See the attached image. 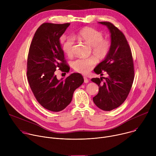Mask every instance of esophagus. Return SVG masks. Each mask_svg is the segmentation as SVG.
<instances>
[{
  "mask_svg": "<svg viewBox=\"0 0 156 156\" xmlns=\"http://www.w3.org/2000/svg\"><path fill=\"white\" fill-rule=\"evenodd\" d=\"M84 82L85 83H87L89 82V80H88L87 78L86 77V76H84Z\"/></svg>",
  "mask_w": 156,
  "mask_h": 156,
  "instance_id": "1",
  "label": "esophagus"
}]
</instances>
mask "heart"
I'll list each match as a JSON object with an SVG mask.
<instances>
[{"instance_id":"obj_1","label":"heart","mask_w":156,"mask_h":156,"mask_svg":"<svg viewBox=\"0 0 156 156\" xmlns=\"http://www.w3.org/2000/svg\"><path fill=\"white\" fill-rule=\"evenodd\" d=\"M76 37L92 47L93 54L99 60L104 59L110 51V41L104 39L103 33L94 28L85 27L80 31ZM74 42L73 37L70 36L65 37L61 41L62 50L69 56L73 54ZM96 63V61L93 57L78 58L72 62V66L76 72L86 74L93 69Z\"/></svg>"}]
</instances>
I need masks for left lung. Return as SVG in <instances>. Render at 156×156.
Instances as JSON below:
<instances>
[{
    "label": "left lung",
    "instance_id": "8db88e82",
    "mask_svg": "<svg viewBox=\"0 0 156 156\" xmlns=\"http://www.w3.org/2000/svg\"><path fill=\"white\" fill-rule=\"evenodd\" d=\"M99 23L105 25L110 31L111 49L105 59L94 69L98 75H103L102 72H105L108 76L91 79L99 86L98 94L93 99L101 110L110 111L121 105L127 98L134 80V64L123 33L110 22Z\"/></svg>",
    "mask_w": 156,
    "mask_h": 156
}]
</instances>
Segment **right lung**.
Masks as SVG:
<instances>
[{
  "label": "right lung",
  "mask_w": 156,
  "mask_h": 156,
  "mask_svg": "<svg viewBox=\"0 0 156 156\" xmlns=\"http://www.w3.org/2000/svg\"><path fill=\"white\" fill-rule=\"evenodd\" d=\"M70 25L42 24L34 35L28 55L27 75L31 90L37 102L52 112H59L67 106L75 90L84 82L78 73L61 80L55 75L57 69L64 73L70 70L59 40Z\"/></svg>",
  "instance_id": "add662e5"
}]
</instances>
